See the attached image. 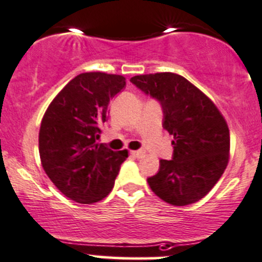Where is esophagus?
<instances>
[{
  "mask_svg": "<svg viewBox=\"0 0 262 262\" xmlns=\"http://www.w3.org/2000/svg\"><path fill=\"white\" fill-rule=\"evenodd\" d=\"M144 154H145L144 150H134V151H131V155H132V157L137 158V159H139V158H142V157H144Z\"/></svg>",
  "mask_w": 262,
  "mask_h": 262,
  "instance_id": "esophagus-1",
  "label": "esophagus"
}]
</instances>
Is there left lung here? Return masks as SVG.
Returning <instances> with one entry per match:
<instances>
[{
    "instance_id": "left-lung-1",
    "label": "left lung",
    "mask_w": 262,
    "mask_h": 262,
    "mask_svg": "<svg viewBox=\"0 0 262 262\" xmlns=\"http://www.w3.org/2000/svg\"><path fill=\"white\" fill-rule=\"evenodd\" d=\"M130 81L162 105L163 128L173 136L172 160L160 159L147 178L165 203L185 206L215 186L229 159V128L213 102L195 85L172 72L139 75Z\"/></svg>"
}]
</instances>
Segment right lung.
Here are the masks:
<instances>
[{"instance_id": "1", "label": "right lung", "mask_w": 262, "mask_h": 262, "mask_svg": "<svg viewBox=\"0 0 262 262\" xmlns=\"http://www.w3.org/2000/svg\"><path fill=\"white\" fill-rule=\"evenodd\" d=\"M125 86L121 75L80 74L44 113L39 130L43 169L54 186L76 203L93 204L104 199L127 158V150L113 151L97 142L111 100Z\"/></svg>"}]
</instances>
